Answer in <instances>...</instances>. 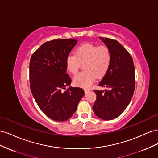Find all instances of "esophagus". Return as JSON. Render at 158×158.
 Listing matches in <instances>:
<instances>
[{
    "label": "esophagus",
    "mask_w": 158,
    "mask_h": 158,
    "mask_svg": "<svg viewBox=\"0 0 158 158\" xmlns=\"http://www.w3.org/2000/svg\"><path fill=\"white\" fill-rule=\"evenodd\" d=\"M84 91H85V93H89V92L90 91V90L88 89H85Z\"/></svg>",
    "instance_id": "esophagus-1"
}]
</instances>
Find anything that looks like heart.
Segmentation results:
<instances>
[{
	"label": "heart",
	"mask_w": 158,
	"mask_h": 158,
	"mask_svg": "<svg viewBox=\"0 0 158 158\" xmlns=\"http://www.w3.org/2000/svg\"><path fill=\"white\" fill-rule=\"evenodd\" d=\"M111 60V52L107 46L86 43L77 48L75 54L69 53L67 56L65 65L67 71L75 75L81 64H84L85 71L75 75L73 83L76 86L87 88L92 85L97 76L101 77L106 74Z\"/></svg>",
	"instance_id": "b5f03b06"
}]
</instances>
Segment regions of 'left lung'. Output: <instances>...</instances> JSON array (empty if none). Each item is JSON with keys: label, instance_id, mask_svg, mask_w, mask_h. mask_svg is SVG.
<instances>
[{"label": "left lung", "instance_id": "obj_1", "mask_svg": "<svg viewBox=\"0 0 158 158\" xmlns=\"http://www.w3.org/2000/svg\"><path fill=\"white\" fill-rule=\"evenodd\" d=\"M110 49L112 60L109 69L98 86L107 90H94L97 99L93 110L97 117L113 120L127 109L135 89L134 65L132 56L116 40L99 37Z\"/></svg>", "mask_w": 158, "mask_h": 158}]
</instances>
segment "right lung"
Here are the masks:
<instances>
[{"instance_id": "1", "label": "right lung", "mask_w": 158, "mask_h": 158, "mask_svg": "<svg viewBox=\"0 0 158 158\" xmlns=\"http://www.w3.org/2000/svg\"><path fill=\"white\" fill-rule=\"evenodd\" d=\"M77 41L70 38L45 42L31 57V93L40 109L53 120L70 118L85 94L83 89L70 86L71 80L66 73V57Z\"/></svg>"}]
</instances>
